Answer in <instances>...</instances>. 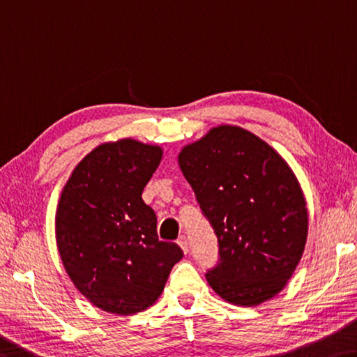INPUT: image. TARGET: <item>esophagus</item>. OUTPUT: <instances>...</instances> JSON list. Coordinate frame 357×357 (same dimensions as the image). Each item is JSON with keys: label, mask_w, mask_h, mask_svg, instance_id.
<instances>
[{"label": "esophagus", "mask_w": 357, "mask_h": 357, "mask_svg": "<svg viewBox=\"0 0 357 357\" xmlns=\"http://www.w3.org/2000/svg\"><path fill=\"white\" fill-rule=\"evenodd\" d=\"M178 245L181 246V250H183L184 254L189 252V243H188V238H185V235H181L178 238Z\"/></svg>", "instance_id": "34e87169"}]
</instances>
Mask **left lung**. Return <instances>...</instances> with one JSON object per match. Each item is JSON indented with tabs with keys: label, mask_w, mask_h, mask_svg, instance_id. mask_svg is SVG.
<instances>
[{
	"label": "left lung",
	"mask_w": 357,
	"mask_h": 357,
	"mask_svg": "<svg viewBox=\"0 0 357 357\" xmlns=\"http://www.w3.org/2000/svg\"><path fill=\"white\" fill-rule=\"evenodd\" d=\"M179 168L213 225L219 264L213 291L252 307L282 291L301 262L308 211L284 158L248 130L219 126L178 155Z\"/></svg>",
	"instance_id": "1"
}]
</instances>
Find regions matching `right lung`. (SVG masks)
<instances>
[{
	"label": "right lung",
	"instance_id": "add662e5",
	"mask_svg": "<svg viewBox=\"0 0 357 357\" xmlns=\"http://www.w3.org/2000/svg\"><path fill=\"white\" fill-rule=\"evenodd\" d=\"M162 154L132 138L103 143L77 163L61 190L60 259L76 289L107 313L151 307L183 259L176 243L158 240L154 209L141 199Z\"/></svg>",
	"mask_w": 357,
	"mask_h": 357
}]
</instances>
